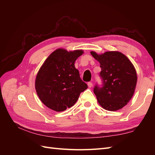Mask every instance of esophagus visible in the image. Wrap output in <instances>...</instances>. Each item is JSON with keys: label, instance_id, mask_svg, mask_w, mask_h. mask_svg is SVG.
I'll list each match as a JSON object with an SVG mask.
<instances>
[{"label": "esophagus", "instance_id": "1", "mask_svg": "<svg viewBox=\"0 0 155 155\" xmlns=\"http://www.w3.org/2000/svg\"><path fill=\"white\" fill-rule=\"evenodd\" d=\"M87 85H88V87L89 88H91V87H92V82H88Z\"/></svg>", "mask_w": 155, "mask_h": 155}]
</instances>
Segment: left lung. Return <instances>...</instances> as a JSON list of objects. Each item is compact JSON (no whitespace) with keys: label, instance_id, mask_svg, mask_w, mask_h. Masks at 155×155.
Here are the masks:
<instances>
[{"label":"left lung","instance_id":"left-lung-1","mask_svg":"<svg viewBox=\"0 0 155 155\" xmlns=\"http://www.w3.org/2000/svg\"><path fill=\"white\" fill-rule=\"evenodd\" d=\"M91 54L100 63L102 84H96L94 93L99 104L107 110L114 111L125 106L133 97L137 81L133 64L119 51Z\"/></svg>","mask_w":155,"mask_h":155}]
</instances>
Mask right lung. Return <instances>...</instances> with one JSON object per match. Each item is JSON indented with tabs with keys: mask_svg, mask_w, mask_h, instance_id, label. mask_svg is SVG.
<instances>
[{
	"mask_svg": "<svg viewBox=\"0 0 155 155\" xmlns=\"http://www.w3.org/2000/svg\"><path fill=\"white\" fill-rule=\"evenodd\" d=\"M83 53L82 50L68 52L59 48L42 65L36 77L35 89L41 101L49 109L61 112L70 108L88 88L74 66Z\"/></svg>",
	"mask_w": 155,
	"mask_h": 155,
	"instance_id": "add662e5",
	"label": "right lung"
}]
</instances>
